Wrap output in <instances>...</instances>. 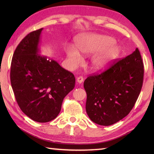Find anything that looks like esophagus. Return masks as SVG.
Segmentation results:
<instances>
[{
    "mask_svg": "<svg viewBox=\"0 0 154 154\" xmlns=\"http://www.w3.org/2000/svg\"><path fill=\"white\" fill-rule=\"evenodd\" d=\"M77 83H83V77L82 76L78 77L77 78Z\"/></svg>",
    "mask_w": 154,
    "mask_h": 154,
    "instance_id": "obj_1",
    "label": "esophagus"
}]
</instances>
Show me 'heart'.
I'll return each mask as SVG.
<instances>
[{
    "instance_id": "b5f03b06",
    "label": "heart",
    "mask_w": 154,
    "mask_h": 154,
    "mask_svg": "<svg viewBox=\"0 0 154 154\" xmlns=\"http://www.w3.org/2000/svg\"><path fill=\"white\" fill-rule=\"evenodd\" d=\"M112 37L105 35L89 34L83 35L76 41L77 50L83 55H90L98 51L91 60V67L96 71L104 70L119 56L120 48ZM69 63L72 68L79 65L82 61L79 52L74 47L67 49Z\"/></svg>"
}]
</instances>
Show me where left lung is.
I'll use <instances>...</instances> for the list:
<instances>
[{
  "label": "left lung",
  "instance_id": "8db88e82",
  "mask_svg": "<svg viewBox=\"0 0 154 154\" xmlns=\"http://www.w3.org/2000/svg\"><path fill=\"white\" fill-rule=\"evenodd\" d=\"M143 63L138 48L109 69L84 81L86 111L93 122L110 126L130 113L138 99L143 79Z\"/></svg>",
  "mask_w": 154,
  "mask_h": 154
}]
</instances>
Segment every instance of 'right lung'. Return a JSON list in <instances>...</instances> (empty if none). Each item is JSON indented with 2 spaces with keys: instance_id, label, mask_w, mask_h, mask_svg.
I'll list each match as a JSON object with an SVG mask.
<instances>
[{
  "instance_id": "1",
  "label": "right lung",
  "mask_w": 154,
  "mask_h": 154,
  "mask_svg": "<svg viewBox=\"0 0 154 154\" xmlns=\"http://www.w3.org/2000/svg\"><path fill=\"white\" fill-rule=\"evenodd\" d=\"M42 30L29 33L16 48L11 82L22 112L35 122H48L60 113L65 97L73 89L75 78L57 61L38 54Z\"/></svg>"
}]
</instances>
